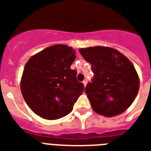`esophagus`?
I'll use <instances>...</instances> for the list:
<instances>
[{"label": "esophagus", "mask_w": 151, "mask_h": 151, "mask_svg": "<svg viewBox=\"0 0 151 151\" xmlns=\"http://www.w3.org/2000/svg\"><path fill=\"white\" fill-rule=\"evenodd\" d=\"M83 84H84V86H86V84H87V80H86V79L83 81Z\"/></svg>", "instance_id": "34e87169"}]
</instances>
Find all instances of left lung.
Listing matches in <instances>:
<instances>
[{
    "label": "left lung",
    "instance_id": "1",
    "mask_svg": "<svg viewBox=\"0 0 151 151\" xmlns=\"http://www.w3.org/2000/svg\"><path fill=\"white\" fill-rule=\"evenodd\" d=\"M83 58L94 73L86 93L93 111L105 117L124 112L134 101L139 79L127 58L112 48L94 46L80 49Z\"/></svg>",
    "mask_w": 151,
    "mask_h": 151
}]
</instances>
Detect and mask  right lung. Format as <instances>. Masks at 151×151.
Segmentation results:
<instances>
[{
  "instance_id": "obj_1",
  "label": "right lung",
  "mask_w": 151,
  "mask_h": 151,
  "mask_svg": "<svg viewBox=\"0 0 151 151\" xmlns=\"http://www.w3.org/2000/svg\"><path fill=\"white\" fill-rule=\"evenodd\" d=\"M75 50L55 45L33 56L24 66L21 82L22 95L31 110L41 118L55 120L73 110L84 91L70 66Z\"/></svg>"
}]
</instances>
